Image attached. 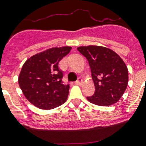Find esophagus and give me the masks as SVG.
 I'll use <instances>...</instances> for the list:
<instances>
[{
    "instance_id": "esophagus-1",
    "label": "esophagus",
    "mask_w": 146,
    "mask_h": 146,
    "mask_svg": "<svg viewBox=\"0 0 146 146\" xmlns=\"http://www.w3.org/2000/svg\"><path fill=\"white\" fill-rule=\"evenodd\" d=\"M82 83V80L81 78H79L77 80V81L76 82V85H81Z\"/></svg>"
}]
</instances>
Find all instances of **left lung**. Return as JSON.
I'll use <instances>...</instances> for the list:
<instances>
[{"mask_svg":"<svg viewBox=\"0 0 146 146\" xmlns=\"http://www.w3.org/2000/svg\"><path fill=\"white\" fill-rule=\"evenodd\" d=\"M77 50L86 57L96 92L87 100L98 106H109L120 99L128 85V69L122 58L111 49L98 45Z\"/></svg>","mask_w":146,"mask_h":146,"instance_id":"8db88e82","label":"left lung"}]
</instances>
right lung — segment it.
Returning <instances> with one entry per match:
<instances>
[{
	"label": "right lung",
	"mask_w": 146,
	"mask_h": 146,
	"mask_svg": "<svg viewBox=\"0 0 146 146\" xmlns=\"http://www.w3.org/2000/svg\"><path fill=\"white\" fill-rule=\"evenodd\" d=\"M71 48H51L33 55L24 63L18 82L24 96L34 106L50 110L66 101L70 86L62 83L63 73L58 64Z\"/></svg>",
	"instance_id": "right-lung-1"
}]
</instances>
